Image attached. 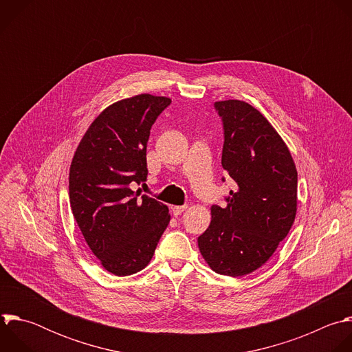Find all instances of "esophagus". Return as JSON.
<instances>
[{"mask_svg":"<svg viewBox=\"0 0 352 352\" xmlns=\"http://www.w3.org/2000/svg\"><path fill=\"white\" fill-rule=\"evenodd\" d=\"M187 209V205H177V206H172V214L175 215V217H179V215H182L184 210Z\"/></svg>","mask_w":352,"mask_h":352,"instance_id":"esophagus-1","label":"esophagus"}]
</instances>
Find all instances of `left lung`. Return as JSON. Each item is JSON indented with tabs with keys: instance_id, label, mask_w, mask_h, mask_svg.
<instances>
[{
	"instance_id": "left-lung-1",
	"label": "left lung",
	"mask_w": 352,
	"mask_h": 352,
	"mask_svg": "<svg viewBox=\"0 0 352 352\" xmlns=\"http://www.w3.org/2000/svg\"><path fill=\"white\" fill-rule=\"evenodd\" d=\"M223 120L222 166L236 182L225 208L210 206L198 248L217 273L237 277L261 267L290 232L297 214V169L269 120L240 100L215 102Z\"/></svg>"
}]
</instances>
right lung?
Wrapping results in <instances>:
<instances>
[{
  "instance_id": "1",
  "label": "right lung",
  "mask_w": 352,
  "mask_h": 352,
  "mask_svg": "<svg viewBox=\"0 0 352 352\" xmlns=\"http://www.w3.org/2000/svg\"><path fill=\"white\" fill-rule=\"evenodd\" d=\"M170 98L138 94L107 107L90 124L69 170L75 221L105 270L129 276L144 269L169 225L162 202L133 191L147 179V142Z\"/></svg>"
}]
</instances>
